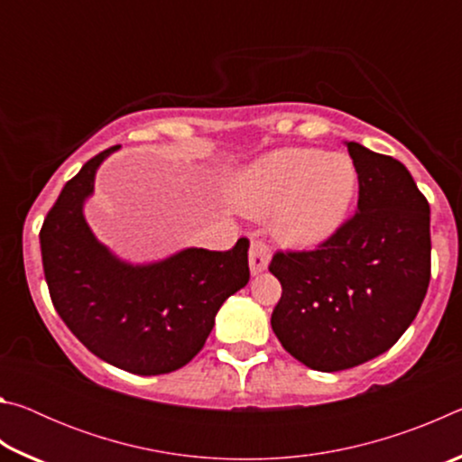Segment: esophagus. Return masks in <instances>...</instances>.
<instances>
[{
	"label": "esophagus",
	"instance_id": "1",
	"mask_svg": "<svg viewBox=\"0 0 462 462\" xmlns=\"http://www.w3.org/2000/svg\"><path fill=\"white\" fill-rule=\"evenodd\" d=\"M248 261H250V271H253V275L267 269V264L271 261L269 242L261 238L253 240V245H250V253H248Z\"/></svg>",
	"mask_w": 462,
	"mask_h": 462
}]
</instances>
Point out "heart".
<instances>
[{"instance_id":"obj_1","label":"heart","mask_w":462,"mask_h":462,"mask_svg":"<svg viewBox=\"0 0 462 462\" xmlns=\"http://www.w3.org/2000/svg\"><path fill=\"white\" fill-rule=\"evenodd\" d=\"M356 193L350 156L318 148H283L234 179L236 206L250 216L275 214V232L289 245H316L346 220Z\"/></svg>"}]
</instances>
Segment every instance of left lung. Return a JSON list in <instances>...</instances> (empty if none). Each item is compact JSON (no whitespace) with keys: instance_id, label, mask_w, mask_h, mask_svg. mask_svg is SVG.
Wrapping results in <instances>:
<instances>
[{"instance_id":"1","label":"left lung","mask_w":462,"mask_h":462,"mask_svg":"<svg viewBox=\"0 0 462 462\" xmlns=\"http://www.w3.org/2000/svg\"><path fill=\"white\" fill-rule=\"evenodd\" d=\"M358 209L311 250H277L273 332L314 371L353 369L389 350L430 283V206L400 161L346 143Z\"/></svg>"}]
</instances>
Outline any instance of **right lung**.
Instances as JSON below:
<instances>
[{"label":"right lung","instance_id":"1","mask_svg":"<svg viewBox=\"0 0 462 462\" xmlns=\"http://www.w3.org/2000/svg\"><path fill=\"white\" fill-rule=\"evenodd\" d=\"M89 159L62 187L41 228L42 267L54 310L85 348L134 374H162L199 353L222 303L245 287L248 238L230 250L187 248L130 267L109 254L83 217L99 162Z\"/></svg>","mask_w":462,"mask_h":462}]
</instances>
